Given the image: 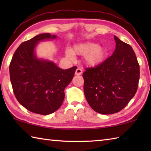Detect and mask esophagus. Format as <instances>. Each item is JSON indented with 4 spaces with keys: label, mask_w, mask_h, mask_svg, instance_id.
I'll return each instance as SVG.
<instances>
[{
    "label": "esophagus",
    "mask_w": 151,
    "mask_h": 151,
    "mask_svg": "<svg viewBox=\"0 0 151 151\" xmlns=\"http://www.w3.org/2000/svg\"><path fill=\"white\" fill-rule=\"evenodd\" d=\"M82 73H83V70H82L81 68H76V70L75 71V75H82Z\"/></svg>",
    "instance_id": "esophagus-1"
}]
</instances>
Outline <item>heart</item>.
<instances>
[{"label":"heart","instance_id":"heart-1","mask_svg":"<svg viewBox=\"0 0 151 151\" xmlns=\"http://www.w3.org/2000/svg\"><path fill=\"white\" fill-rule=\"evenodd\" d=\"M66 55L73 58L74 55L85 56L86 63L90 66H96L104 60L106 56V50L103 46L95 42H87L75 46L72 50L67 49Z\"/></svg>","mask_w":151,"mask_h":151}]
</instances>
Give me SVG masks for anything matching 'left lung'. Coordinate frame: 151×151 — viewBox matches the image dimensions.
I'll return each mask as SVG.
<instances>
[{"mask_svg":"<svg viewBox=\"0 0 151 151\" xmlns=\"http://www.w3.org/2000/svg\"><path fill=\"white\" fill-rule=\"evenodd\" d=\"M113 54L83 74L84 93L89 105L103 114L116 113L126 106L136 94L140 67L131 46L114 36Z\"/></svg>","mask_w":151,"mask_h":151,"instance_id":"1","label":"left lung"}]
</instances>
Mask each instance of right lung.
Masks as SVG:
<instances>
[{
    "instance_id": "obj_1",
    "label": "right lung",
    "mask_w": 151,
    "mask_h": 151,
    "mask_svg": "<svg viewBox=\"0 0 151 151\" xmlns=\"http://www.w3.org/2000/svg\"><path fill=\"white\" fill-rule=\"evenodd\" d=\"M45 33L20 44L9 66L10 78L14 96L21 105L34 113L47 115L60 108L65 99L64 90L77 66L63 70L55 63L39 60L34 49L37 42L55 39Z\"/></svg>"
}]
</instances>
